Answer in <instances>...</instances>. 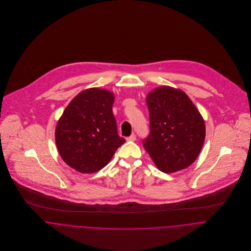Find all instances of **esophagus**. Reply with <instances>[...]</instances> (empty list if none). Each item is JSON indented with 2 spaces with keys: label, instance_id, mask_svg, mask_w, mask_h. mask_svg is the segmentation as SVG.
Returning <instances> with one entry per match:
<instances>
[{
  "label": "esophagus",
  "instance_id": "1",
  "mask_svg": "<svg viewBox=\"0 0 251 251\" xmlns=\"http://www.w3.org/2000/svg\"><path fill=\"white\" fill-rule=\"evenodd\" d=\"M136 140V135L134 133H132L129 137L126 138V141H135Z\"/></svg>",
  "mask_w": 251,
  "mask_h": 251
}]
</instances>
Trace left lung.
Returning a JSON list of instances; mask_svg holds the SVG:
<instances>
[{"label": "left lung", "mask_w": 251, "mask_h": 251, "mask_svg": "<svg viewBox=\"0 0 251 251\" xmlns=\"http://www.w3.org/2000/svg\"><path fill=\"white\" fill-rule=\"evenodd\" d=\"M150 134L144 148L156 167L173 173L190 166L198 157L206 136L205 122L184 92L169 86L147 96Z\"/></svg>", "instance_id": "1"}]
</instances>
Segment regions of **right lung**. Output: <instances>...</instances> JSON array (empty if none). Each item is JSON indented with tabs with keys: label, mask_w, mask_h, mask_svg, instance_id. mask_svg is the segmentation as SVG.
Here are the masks:
<instances>
[{
	"label": "right lung",
	"mask_w": 251,
	"mask_h": 251,
	"mask_svg": "<svg viewBox=\"0 0 251 251\" xmlns=\"http://www.w3.org/2000/svg\"><path fill=\"white\" fill-rule=\"evenodd\" d=\"M114 94L91 88L79 93L58 121L55 141L63 160L80 173H96L106 166L125 143L113 115Z\"/></svg>",
	"instance_id": "1"
}]
</instances>
